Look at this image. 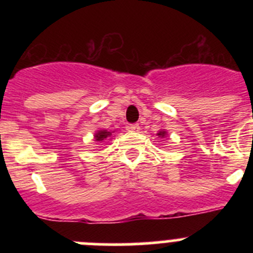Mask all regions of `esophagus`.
Instances as JSON below:
<instances>
[{"mask_svg":"<svg viewBox=\"0 0 253 253\" xmlns=\"http://www.w3.org/2000/svg\"><path fill=\"white\" fill-rule=\"evenodd\" d=\"M128 129L131 132H138L139 131V125L138 124H132L128 126Z\"/></svg>","mask_w":253,"mask_h":253,"instance_id":"1","label":"esophagus"}]
</instances>
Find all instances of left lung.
<instances>
[{"label": "left lung", "instance_id": "obj_1", "mask_svg": "<svg viewBox=\"0 0 253 253\" xmlns=\"http://www.w3.org/2000/svg\"><path fill=\"white\" fill-rule=\"evenodd\" d=\"M158 134H159V136H164V134H165V131L160 132V133H158Z\"/></svg>", "mask_w": 253, "mask_h": 253}]
</instances>
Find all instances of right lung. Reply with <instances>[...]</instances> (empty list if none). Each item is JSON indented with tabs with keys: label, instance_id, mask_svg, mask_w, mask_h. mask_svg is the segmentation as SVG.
<instances>
[{
	"label": "right lung",
	"instance_id": "obj_1",
	"mask_svg": "<svg viewBox=\"0 0 253 253\" xmlns=\"http://www.w3.org/2000/svg\"><path fill=\"white\" fill-rule=\"evenodd\" d=\"M109 136H111V132H108V131H99L98 133L95 134V139H96V141H104V139L108 138Z\"/></svg>",
	"mask_w": 253,
	"mask_h": 253
}]
</instances>
